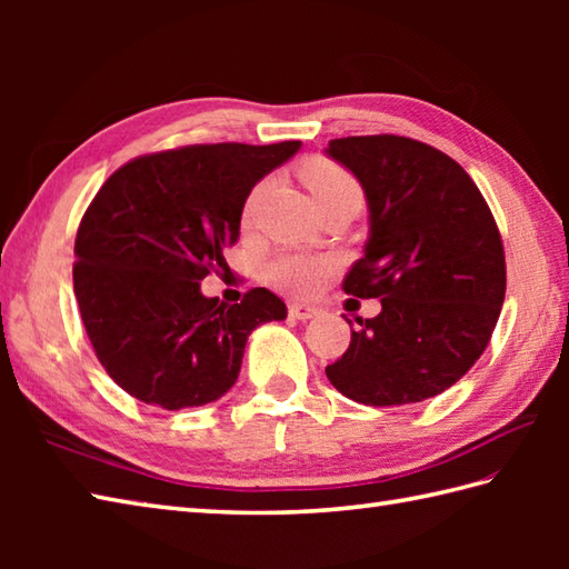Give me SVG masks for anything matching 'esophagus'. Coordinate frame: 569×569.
Masks as SVG:
<instances>
[{
    "label": "esophagus",
    "mask_w": 569,
    "mask_h": 569,
    "mask_svg": "<svg viewBox=\"0 0 569 569\" xmlns=\"http://www.w3.org/2000/svg\"><path fill=\"white\" fill-rule=\"evenodd\" d=\"M288 312H291V318L296 320H312L320 316V308L318 306H310V303H291L288 306Z\"/></svg>",
    "instance_id": "1"
}]
</instances>
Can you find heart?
<instances>
[{
  "mask_svg": "<svg viewBox=\"0 0 569 569\" xmlns=\"http://www.w3.org/2000/svg\"><path fill=\"white\" fill-rule=\"evenodd\" d=\"M306 186L310 188V196L318 204H325L337 198H359L357 180L349 176L342 166L332 161L318 159L306 166L303 171ZM259 190L253 192L247 204V217L251 214L253 202H257ZM335 269V261L330 257H318V253L306 251H281L266 266V278L281 291L291 296H308L325 281V276Z\"/></svg>",
  "mask_w": 569,
  "mask_h": 569,
  "instance_id": "1",
  "label": "heart"
}]
</instances>
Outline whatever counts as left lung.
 <instances>
[{
    "label": "left lung",
    "mask_w": 569,
    "mask_h": 569,
    "mask_svg": "<svg viewBox=\"0 0 569 569\" xmlns=\"http://www.w3.org/2000/svg\"><path fill=\"white\" fill-rule=\"evenodd\" d=\"M325 153L359 180L369 208L365 257L345 293L381 298L377 318H355L361 328L325 373L357 403H420L462 379L497 328L506 296L497 222L465 168L428 143L347 137Z\"/></svg>",
    "instance_id": "obj_1"
}]
</instances>
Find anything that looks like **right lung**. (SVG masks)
Segmentation results:
<instances>
[{"mask_svg": "<svg viewBox=\"0 0 569 569\" xmlns=\"http://www.w3.org/2000/svg\"><path fill=\"white\" fill-rule=\"evenodd\" d=\"M298 151L300 141L198 143L107 178L78 229L72 288L94 355L129 396L166 410L217 401L249 335L288 316L266 288L227 306L200 281L227 269L251 188Z\"/></svg>", "mask_w": 569, "mask_h": 569, "instance_id": "add662e5", "label": "right lung"}]
</instances>
